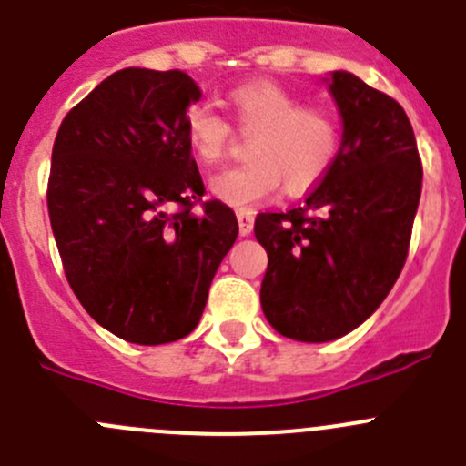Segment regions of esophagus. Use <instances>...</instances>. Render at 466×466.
I'll return each mask as SVG.
<instances>
[{"instance_id": "1", "label": "esophagus", "mask_w": 466, "mask_h": 466, "mask_svg": "<svg viewBox=\"0 0 466 466\" xmlns=\"http://www.w3.org/2000/svg\"><path fill=\"white\" fill-rule=\"evenodd\" d=\"M238 226H240V236H251V230H254V212L238 210Z\"/></svg>"}]
</instances>
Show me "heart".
<instances>
[{
	"label": "heart",
	"instance_id": "b5f03b06",
	"mask_svg": "<svg viewBox=\"0 0 466 466\" xmlns=\"http://www.w3.org/2000/svg\"><path fill=\"white\" fill-rule=\"evenodd\" d=\"M230 121L245 135L249 162L219 171L210 180L215 198L247 208L272 197L279 187L302 194L320 183L336 162L340 126L331 112L302 100L274 82H249L226 96ZM185 137L203 167L221 162L230 144V126L208 105L185 114Z\"/></svg>",
	"mask_w": 466,
	"mask_h": 466
}]
</instances>
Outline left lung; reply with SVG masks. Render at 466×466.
<instances>
[{
  "mask_svg": "<svg viewBox=\"0 0 466 466\" xmlns=\"http://www.w3.org/2000/svg\"><path fill=\"white\" fill-rule=\"evenodd\" d=\"M327 84L343 121L336 162L302 206L254 224L268 251L260 307L302 343L340 339L378 311L405 265L423 180L405 109L348 70Z\"/></svg>",
  "mask_w": 466,
  "mask_h": 466,
  "instance_id": "1",
  "label": "left lung"
}]
</instances>
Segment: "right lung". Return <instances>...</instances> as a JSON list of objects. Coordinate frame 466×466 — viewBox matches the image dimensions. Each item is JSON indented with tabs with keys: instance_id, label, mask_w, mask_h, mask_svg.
Returning a JSON list of instances; mask_svg holds the SVG:
<instances>
[{
	"instance_id": "obj_1",
	"label": "right lung",
	"mask_w": 466,
	"mask_h": 466,
	"mask_svg": "<svg viewBox=\"0 0 466 466\" xmlns=\"http://www.w3.org/2000/svg\"><path fill=\"white\" fill-rule=\"evenodd\" d=\"M198 97L183 70L123 68L56 132L47 212L66 279L88 316L127 343L194 331L238 238L236 212L221 201L192 212L203 180L185 114Z\"/></svg>"
}]
</instances>
